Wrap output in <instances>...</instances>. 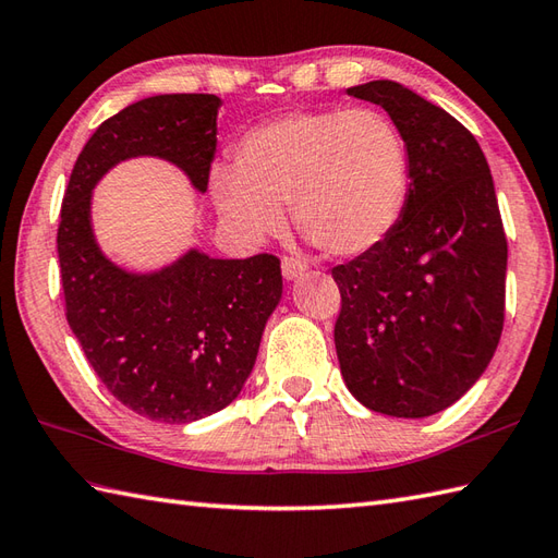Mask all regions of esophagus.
<instances>
[{
    "label": "esophagus",
    "mask_w": 558,
    "mask_h": 558,
    "mask_svg": "<svg viewBox=\"0 0 558 558\" xmlns=\"http://www.w3.org/2000/svg\"><path fill=\"white\" fill-rule=\"evenodd\" d=\"M305 271H307V265L301 263L299 257H283L281 259V275H283V279H287V281L301 279Z\"/></svg>",
    "instance_id": "obj_1"
}]
</instances>
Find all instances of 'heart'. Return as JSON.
<instances>
[{
	"instance_id": "1",
	"label": "heart",
	"mask_w": 558,
	"mask_h": 558,
	"mask_svg": "<svg viewBox=\"0 0 558 558\" xmlns=\"http://www.w3.org/2000/svg\"><path fill=\"white\" fill-rule=\"evenodd\" d=\"M236 169L213 171L219 217L259 243L287 225L333 257L387 241L411 191V155L399 126L375 109H305L247 131Z\"/></svg>"
}]
</instances>
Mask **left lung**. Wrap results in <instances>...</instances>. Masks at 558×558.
I'll use <instances>...</instances> for the list:
<instances>
[{
  "label": "left lung",
  "mask_w": 558,
  "mask_h": 558,
  "mask_svg": "<svg viewBox=\"0 0 558 558\" xmlns=\"http://www.w3.org/2000/svg\"><path fill=\"white\" fill-rule=\"evenodd\" d=\"M345 93L403 133L411 191L387 241L331 269L341 375L369 411L427 417L473 387L501 339L509 247L497 191L475 135L449 111L396 81Z\"/></svg>",
  "instance_id": "8db88e82"
}]
</instances>
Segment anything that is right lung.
Returning <instances> with one entry per match:
<instances>
[{"instance_id":"1","label":"right lung","mask_w":558,"mask_h":558,"mask_svg":"<svg viewBox=\"0 0 558 558\" xmlns=\"http://www.w3.org/2000/svg\"><path fill=\"white\" fill-rule=\"evenodd\" d=\"M217 95H155L107 119L71 171L57 251L66 319L109 393L157 423H193L227 408L253 373L281 301L275 255L213 257L191 245L135 271L109 259L93 229V191L138 157L174 165L205 195L217 153Z\"/></svg>"}]
</instances>
